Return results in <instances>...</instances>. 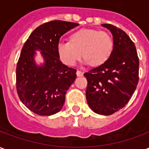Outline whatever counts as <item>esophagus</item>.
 I'll return each mask as SVG.
<instances>
[{
    "mask_svg": "<svg viewBox=\"0 0 149 149\" xmlns=\"http://www.w3.org/2000/svg\"><path fill=\"white\" fill-rule=\"evenodd\" d=\"M83 74H84L83 72L80 71V70H77V77H82Z\"/></svg>",
    "mask_w": 149,
    "mask_h": 149,
    "instance_id": "1",
    "label": "esophagus"
}]
</instances>
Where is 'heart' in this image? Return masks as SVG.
I'll list each match as a JSON object with an SVG mask.
<instances>
[{
    "instance_id": "1",
    "label": "heart",
    "mask_w": 149,
    "mask_h": 149,
    "mask_svg": "<svg viewBox=\"0 0 149 149\" xmlns=\"http://www.w3.org/2000/svg\"><path fill=\"white\" fill-rule=\"evenodd\" d=\"M113 41L104 31L83 29L70 36V42L61 41L56 45V52L62 63L74 66L83 56L86 64L93 66L103 65L109 58Z\"/></svg>"
}]
</instances>
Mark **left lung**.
Returning <instances> with one entry per match:
<instances>
[{"mask_svg":"<svg viewBox=\"0 0 149 149\" xmlns=\"http://www.w3.org/2000/svg\"><path fill=\"white\" fill-rule=\"evenodd\" d=\"M102 26L112 34V52L103 65L84 76L91 109L97 114L111 115L124 108L134 93L139 81V58L134 43L125 31L110 24Z\"/></svg>","mask_w":149,"mask_h":149,"instance_id":"left-lung-1","label":"left lung"}]
</instances>
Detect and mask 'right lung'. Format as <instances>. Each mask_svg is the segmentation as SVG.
<instances>
[{"mask_svg":"<svg viewBox=\"0 0 149 149\" xmlns=\"http://www.w3.org/2000/svg\"><path fill=\"white\" fill-rule=\"evenodd\" d=\"M78 25L64 21L46 22L30 34L21 49L16 70L17 91L21 102L37 115L60 112L67 90L77 77V70L60 61L56 45L61 36ZM36 50L45 60L40 66L34 61Z\"/></svg>","mask_w":149,"mask_h":149,"instance_id":"obj_1","label":"right lung"}]
</instances>
